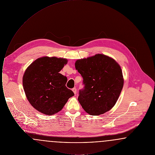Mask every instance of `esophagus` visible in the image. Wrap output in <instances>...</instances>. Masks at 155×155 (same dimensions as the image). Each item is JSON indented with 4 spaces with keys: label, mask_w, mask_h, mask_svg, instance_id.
I'll return each instance as SVG.
<instances>
[{
    "label": "esophagus",
    "mask_w": 155,
    "mask_h": 155,
    "mask_svg": "<svg viewBox=\"0 0 155 155\" xmlns=\"http://www.w3.org/2000/svg\"><path fill=\"white\" fill-rule=\"evenodd\" d=\"M72 91H73L74 94L76 95V94H77V89L75 88H74L72 89Z\"/></svg>",
    "instance_id": "obj_1"
}]
</instances>
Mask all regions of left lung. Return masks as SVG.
<instances>
[{
    "instance_id": "obj_1",
    "label": "left lung",
    "mask_w": 155,
    "mask_h": 155,
    "mask_svg": "<svg viewBox=\"0 0 155 155\" xmlns=\"http://www.w3.org/2000/svg\"><path fill=\"white\" fill-rule=\"evenodd\" d=\"M75 67L83 78L84 87L80 90L78 100L84 110L95 116L110 110L118 100L124 84L118 63L109 56L97 54L77 60Z\"/></svg>"
}]
</instances>
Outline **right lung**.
Masks as SVG:
<instances>
[{"label": "right lung", "mask_w": 155, "mask_h": 155, "mask_svg": "<svg viewBox=\"0 0 155 155\" xmlns=\"http://www.w3.org/2000/svg\"><path fill=\"white\" fill-rule=\"evenodd\" d=\"M67 60L56 57L38 58L26 69L23 88L30 104L39 112L53 115L61 110L73 92L66 86L67 78L59 72Z\"/></svg>", "instance_id": "1"}]
</instances>
